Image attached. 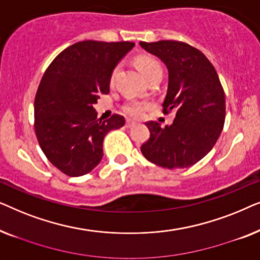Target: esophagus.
Instances as JSON below:
<instances>
[{"mask_svg":"<svg viewBox=\"0 0 260 260\" xmlns=\"http://www.w3.org/2000/svg\"><path fill=\"white\" fill-rule=\"evenodd\" d=\"M134 125H135V123L131 122V120H129V119H127L126 122H125V126L126 127H131V126H134Z\"/></svg>","mask_w":260,"mask_h":260,"instance_id":"1","label":"esophagus"}]
</instances>
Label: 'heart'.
Here are the masks:
<instances>
[{"label":"heart","instance_id":"b5f03b06","mask_svg":"<svg viewBox=\"0 0 260 260\" xmlns=\"http://www.w3.org/2000/svg\"><path fill=\"white\" fill-rule=\"evenodd\" d=\"M137 67L138 70L143 73V76L149 79L152 76H156V74H162V67L159 65L157 60L150 58V56H141V58L137 59ZM119 66H116L113 69L111 77H110V83L113 84L116 80L117 74H118ZM149 103L142 102V101H129L126 102L123 106V111L125 115L133 117V118H141L143 117L145 111L149 109Z\"/></svg>","mask_w":260,"mask_h":260}]
</instances>
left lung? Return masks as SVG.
<instances>
[{
  "label": "left lung",
  "mask_w": 260,
  "mask_h": 260,
  "mask_svg": "<svg viewBox=\"0 0 260 260\" xmlns=\"http://www.w3.org/2000/svg\"><path fill=\"white\" fill-rule=\"evenodd\" d=\"M168 69L163 113L175 112L172 125L148 122L150 138L141 151L148 161L168 169L187 168L204 158L225 123V93L218 73L202 52L181 41L140 42Z\"/></svg>",
  "instance_id": "left-lung-1"
}]
</instances>
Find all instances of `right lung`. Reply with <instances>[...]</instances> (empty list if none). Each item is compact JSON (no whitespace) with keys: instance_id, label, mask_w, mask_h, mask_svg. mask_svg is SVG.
<instances>
[{"instance_id":"obj_1","label":"right lung","mask_w":260,"mask_h":260,"mask_svg":"<svg viewBox=\"0 0 260 260\" xmlns=\"http://www.w3.org/2000/svg\"><path fill=\"white\" fill-rule=\"evenodd\" d=\"M134 42H77L60 53L42 77L34 101L35 134L53 166L66 175L90 173L103 157L109 131L125 124L123 116L97 118L93 108L110 91L115 67Z\"/></svg>"}]
</instances>
